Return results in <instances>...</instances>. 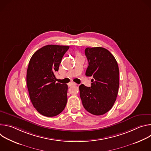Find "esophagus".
Listing matches in <instances>:
<instances>
[{
  "label": "esophagus",
  "instance_id": "esophagus-1",
  "mask_svg": "<svg viewBox=\"0 0 151 151\" xmlns=\"http://www.w3.org/2000/svg\"><path fill=\"white\" fill-rule=\"evenodd\" d=\"M76 85V83H75V82H70V83H69V86H72V85Z\"/></svg>",
  "mask_w": 151,
  "mask_h": 151
}]
</instances>
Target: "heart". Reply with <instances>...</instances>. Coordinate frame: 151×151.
Listing matches in <instances>:
<instances>
[{
  "mask_svg": "<svg viewBox=\"0 0 151 151\" xmlns=\"http://www.w3.org/2000/svg\"><path fill=\"white\" fill-rule=\"evenodd\" d=\"M79 55H80L79 53H77V54H76V56H79Z\"/></svg>",
  "mask_w": 151,
  "mask_h": 151,
  "instance_id": "heart-1",
  "label": "heart"
}]
</instances>
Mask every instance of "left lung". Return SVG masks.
<instances>
[{
    "label": "left lung",
    "instance_id": "obj_1",
    "mask_svg": "<svg viewBox=\"0 0 151 151\" xmlns=\"http://www.w3.org/2000/svg\"><path fill=\"white\" fill-rule=\"evenodd\" d=\"M85 54L88 61L85 75L92 76L90 87L79 86L80 97L86 111L101 115L111 110L116 99L119 68L114 56L102 47L87 48Z\"/></svg>",
    "mask_w": 151,
    "mask_h": 151
}]
</instances>
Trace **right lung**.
<instances>
[{"instance_id": "1", "label": "right lung", "mask_w": 151, "mask_h": 151, "mask_svg": "<svg viewBox=\"0 0 151 151\" xmlns=\"http://www.w3.org/2000/svg\"><path fill=\"white\" fill-rule=\"evenodd\" d=\"M69 48L46 45L36 51L30 60L26 78L29 96L35 108L44 116H55L66 107L68 85L56 83L55 73Z\"/></svg>"}]
</instances>
